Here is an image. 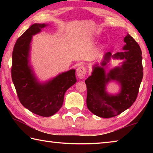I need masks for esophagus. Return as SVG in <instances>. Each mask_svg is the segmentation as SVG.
I'll list each match as a JSON object with an SVG mask.
<instances>
[{"label":"esophagus","mask_w":153,"mask_h":153,"mask_svg":"<svg viewBox=\"0 0 153 153\" xmlns=\"http://www.w3.org/2000/svg\"><path fill=\"white\" fill-rule=\"evenodd\" d=\"M76 74L77 77L79 79H83L86 74V69L84 66H79L76 70Z\"/></svg>","instance_id":"34e87169"}]
</instances>
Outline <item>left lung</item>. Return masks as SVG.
<instances>
[{"mask_svg":"<svg viewBox=\"0 0 153 153\" xmlns=\"http://www.w3.org/2000/svg\"><path fill=\"white\" fill-rule=\"evenodd\" d=\"M123 52L105 53L102 61L92 67V75L85 81L87 86L88 108L100 117L109 118L120 115L136 100L142 77V51L138 44L129 34L124 38ZM111 58L123 60L120 66L107 73L105 67ZM117 81L121 86L118 94L110 95L105 90L108 82Z\"/></svg>","mask_w":153,"mask_h":153,"instance_id":"1","label":"left lung"}]
</instances>
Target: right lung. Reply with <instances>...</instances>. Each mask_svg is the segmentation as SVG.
<instances>
[{
    "instance_id": "obj_1",
    "label": "right lung",
    "mask_w": 153,
    "mask_h": 153,
    "mask_svg": "<svg viewBox=\"0 0 153 153\" xmlns=\"http://www.w3.org/2000/svg\"><path fill=\"white\" fill-rule=\"evenodd\" d=\"M48 25H31L18 38L12 55L11 77L19 101L31 112L42 117H50L60 109L65 93L77 82L75 69L42 83L36 77L30 63L31 42L33 36Z\"/></svg>"
}]
</instances>
